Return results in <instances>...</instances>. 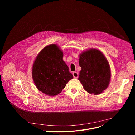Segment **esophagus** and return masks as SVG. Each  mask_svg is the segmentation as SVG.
I'll list each match as a JSON object with an SVG mask.
<instances>
[{
  "label": "esophagus",
  "instance_id": "obj_1",
  "mask_svg": "<svg viewBox=\"0 0 135 135\" xmlns=\"http://www.w3.org/2000/svg\"><path fill=\"white\" fill-rule=\"evenodd\" d=\"M73 75L74 78L75 79L78 78V77H79V74L78 72H76V71H74L73 73Z\"/></svg>",
  "mask_w": 135,
  "mask_h": 135
}]
</instances>
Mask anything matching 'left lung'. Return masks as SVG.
Listing matches in <instances>:
<instances>
[{
	"label": "left lung",
	"instance_id": "8db88e82",
	"mask_svg": "<svg viewBox=\"0 0 135 135\" xmlns=\"http://www.w3.org/2000/svg\"><path fill=\"white\" fill-rule=\"evenodd\" d=\"M79 80L88 93L99 94L108 86L110 69L105 55L99 50L91 49L80 54Z\"/></svg>",
	"mask_w": 135,
	"mask_h": 135
}]
</instances>
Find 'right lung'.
<instances>
[{
  "mask_svg": "<svg viewBox=\"0 0 135 135\" xmlns=\"http://www.w3.org/2000/svg\"><path fill=\"white\" fill-rule=\"evenodd\" d=\"M32 76L38 90L50 96L60 93L73 78L63 60V52L54 44L45 47L38 54Z\"/></svg>",
  "mask_w": 135,
  "mask_h": 135,
  "instance_id": "add662e5",
  "label": "right lung"
}]
</instances>
